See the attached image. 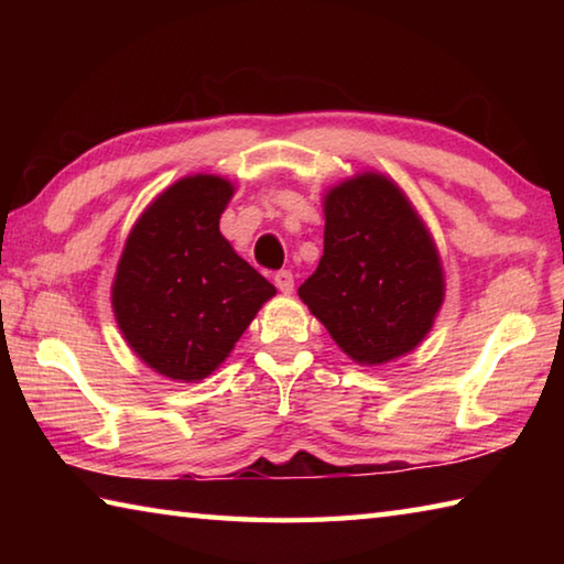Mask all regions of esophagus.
<instances>
[{
    "mask_svg": "<svg viewBox=\"0 0 564 564\" xmlns=\"http://www.w3.org/2000/svg\"><path fill=\"white\" fill-rule=\"evenodd\" d=\"M273 283L281 293H291L293 291V273L291 271H279L273 275Z\"/></svg>",
    "mask_w": 564,
    "mask_h": 564,
    "instance_id": "34e87169",
    "label": "esophagus"
}]
</instances>
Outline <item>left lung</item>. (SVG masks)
<instances>
[{
    "mask_svg": "<svg viewBox=\"0 0 564 564\" xmlns=\"http://www.w3.org/2000/svg\"><path fill=\"white\" fill-rule=\"evenodd\" d=\"M443 269L393 181L362 174L328 191L323 256L299 295L356 362L405 356L433 328Z\"/></svg>",
    "mask_w": 564,
    "mask_h": 564,
    "instance_id": "8db88e82",
    "label": "left lung"
}]
</instances>
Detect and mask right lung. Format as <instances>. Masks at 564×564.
I'll return each mask as SVG.
<instances>
[{"label": "right lung", "mask_w": 564, "mask_h": 564, "mask_svg": "<svg viewBox=\"0 0 564 564\" xmlns=\"http://www.w3.org/2000/svg\"><path fill=\"white\" fill-rule=\"evenodd\" d=\"M234 186L188 176L151 204L123 246L113 316L137 356L171 380L212 376L275 295L218 231Z\"/></svg>", "instance_id": "right-lung-1"}]
</instances>
